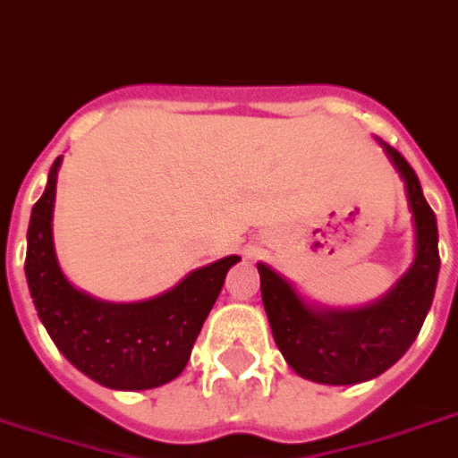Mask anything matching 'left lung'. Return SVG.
I'll return each instance as SVG.
<instances>
[{
	"mask_svg": "<svg viewBox=\"0 0 458 458\" xmlns=\"http://www.w3.org/2000/svg\"><path fill=\"white\" fill-rule=\"evenodd\" d=\"M378 145L403 179L415 230L412 264L384 296L359 308L320 306L269 264H257L274 342L286 364L315 384L352 386L384 374L410 350L435 298L439 276L435 211L401 152L381 140Z\"/></svg>",
	"mask_w": 458,
	"mask_h": 458,
	"instance_id": "1",
	"label": "left lung"
}]
</instances>
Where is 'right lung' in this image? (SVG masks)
<instances>
[{"label":"right lung","mask_w":458,"mask_h":458,"mask_svg":"<svg viewBox=\"0 0 458 458\" xmlns=\"http://www.w3.org/2000/svg\"><path fill=\"white\" fill-rule=\"evenodd\" d=\"M60 165L63 157L50 167L26 235V281L40 323L63 357L97 384L114 391H148L169 384L184 371L225 274L240 257L199 267L148 301L114 303L77 289L57 262L53 242Z\"/></svg>","instance_id":"1"}]
</instances>
